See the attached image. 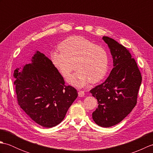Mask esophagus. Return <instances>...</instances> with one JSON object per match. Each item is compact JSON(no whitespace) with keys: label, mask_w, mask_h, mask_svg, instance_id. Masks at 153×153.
<instances>
[{"label":"esophagus","mask_w":153,"mask_h":153,"mask_svg":"<svg viewBox=\"0 0 153 153\" xmlns=\"http://www.w3.org/2000/svg\"><path fill=\"white\" fill-rule=\"evenodd\" d=\"M84 95H85V93L83 91H78V96L79 97H83Z\"/></svg>","instance_id":"esophagus-1"}]
</instances>
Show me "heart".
I'll return each instance as SVG.
<instances>
[{"mask_svg":"<svg viewBox=\"0 0 153 153\" xmlns=\"http://www.w3.org/2000/svg\"><path fill=\"white\" fill-rule=\"evenodd\" d=\"M60 52L54 51L51 58L54 67L64 78L70 76L73 64L77 71L68 79V83L82 88L91 82L95 83L104 78L108 69L106 51L81 36H73L62 43Z\"/></svg>","mask_w":153,"mask_h":153,"instance_id":"heart-1","label":"heart"}]
</instances>
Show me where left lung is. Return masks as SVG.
Listing matches in <instances>:
<instances>
[{"label": "left lung", "mask_w": 153, "mask_h": 153, "mask_svg": "<svg viewBox=\"0 0 153 153\" xmlns=\"http://www.w3.org/2000/svg\"><path fill=\"white\" fill-rule=\"evenodd\" d=\"M113 59V68L105 82L90 91L99 106L92 114L97 125L110 128L124 119L137 103L142 77L129 51L113 39L102 37Z\"/></svg>", "instance_id": "left-lung-1"}]
</instances>
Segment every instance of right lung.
<instances>
[{"label": "right lung", "mask_w": 153, "mask_h": 153, "mask_svg": "<svg viewBox=\"0 0 153 153\" xmlns=\"http://www.w3.org/2000/svg\"><path fill=\"white\" fill-rule=\"evenodd\" d=\"M14 77L19 106L45 128L59 124L77 97V90L65 85L63 77L52 61L38 51L31 63L16 68Z\"/></svg>", "instance_id": "right-lung-1"}]
</instances>
